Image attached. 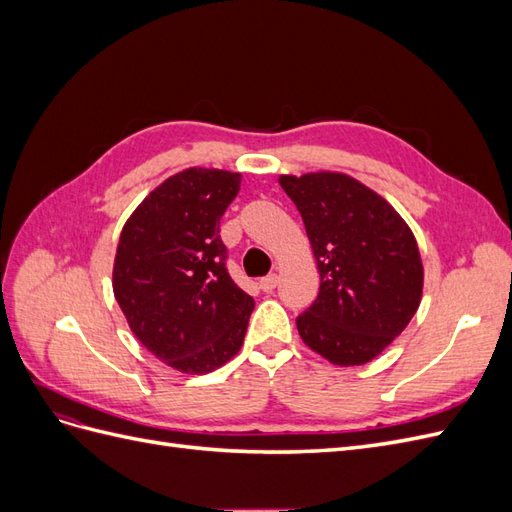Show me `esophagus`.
Returning <instances> with one entry per match:
<instances>
[{
	"mask_svg": "<svg viewBox=\"0 0 512 512\" xmlns=\"http://www.w3.org/2000/svg\"><path fill=\"white\" fill-rule=\"evenodd\" d=\"M277 282H280V277H277V273H269L267 277H262V280H260V288L265 290V292H271V290H275Z\"/></svg>",
	"mask_w": 512,
	"mask_h": 512,
	"instance_id": "esophagus-1",
	"label": "esophagus"
}]
</instances>
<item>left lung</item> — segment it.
I'll return each instance as SVG.
<instances>
[{
  "mask_svg": "<svg viewBox=\"0 0 512 512\" xmlns=\"http://www.w3.org/2000/svg\"><path fill=\"white\" fill-rule=\"evenodd\" d=\"M320 271L297 318L305 346L339 367L365 365L408 327L423 297V260L406 220L344 173L280 175Z\"/></svg>",
  "mask_w": 512,
  "mask_h": 512,
  "instance_id": "1",
  "label": "left lung"
}]
</instances>
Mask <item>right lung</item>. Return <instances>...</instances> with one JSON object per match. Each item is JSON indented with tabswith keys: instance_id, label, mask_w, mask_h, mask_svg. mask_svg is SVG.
I'll return each mask as SVG.
<instances>
[{
	"instance_id": "obj_1",
	"label": "right lung",
	"mask_w": 512,
	"mask_h": 512,
	"mask_svg": "<svg viewBox=\"0 0 512 512\" xmlns=\"http://www.w3.org/2000/svg\"><path fill=\"white\" fill-rule=\"evenodd\" d=\"M241 173L185 168L168 177L123 224L113 292L132 333L156 359L200 376L235 356L254 299L226 271L220 220Z\"/></svg>"
}]
</instances>
